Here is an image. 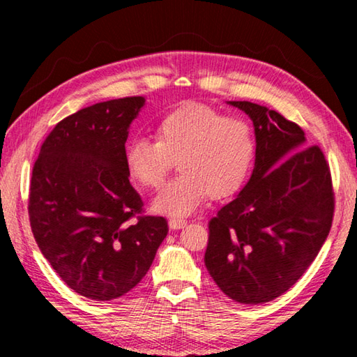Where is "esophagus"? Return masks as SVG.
Listing matches in <instances>:
<instances>
[{
	"mask_svg": "<svg viewBox=\"0 0 357 357\" xmlns=\"http://www.w3.org/2000/svg\"><path fill=\"white\" fill-rule=\"evenodd\" d=\"M187 225V222L183 220V219H170L168 220V227H170V229H181L184 228Z\"/></svg>",
	"mask_w": 357,
	"mask_h": 357,
	"instance_id": "esophagus-1",
	"label": "esophagus"
}]
</instances>
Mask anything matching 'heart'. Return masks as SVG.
Wrapping results in <instances>:
<instances>
[{"label":"heart","instance_id":"1","mask_svg":"<svg viewBox=\"0 0 357 357\" xmlns=\"http://www.w3.org/2000/svg\"><path fill=\"white\" fill-rule=\"evenodd\" d=\"M178 159L181 174L154 197V213L185 217L204 198L233 197L249 178L255 138L244 119L202 104H185L155 124V142L134 138L124 162L130 178L144 187H159Z\"/></svg>","mask_w":357,"mask_h":357}]
</instances>
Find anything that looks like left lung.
<instances>
[{"label": "left lung", "instance_id": "8db88e82", "mask_svg": "<svg viewBox=\"0 0 357 357\" xmlns=\"http://www.w3.org/2000/svg\"><path fill=\"white\" fill-rule=\"evenodd\" d=\"M255 129V167L209 222L204 264L223 293L257 305L291 288L318 255L334 215L329 165L298 124L275 110L229 100Z\"/></svg>", "mask_w": 357, "mask_h": 357}]
</instances>
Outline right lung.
I'll return each mask as SVG.
<instances>
[{
  "mask_svg": "<svg viewBox=\"0 0 357 357\" xmlns=\"http://www.w3.org/2000/svg\"><path fill=\"white\" fill-rule=\"evenodd\" d=\"M146 99L82 108L42 144L29 185V223L42 255L75 293L94 301L137 287L165 239L164 217L142 215L124 153Z\"/></svg>",
  "mask_w": 357,
  "mask_h": 357,
  "instance_id": "obj_1",
  "label": "right lung"
}]
</instances>
